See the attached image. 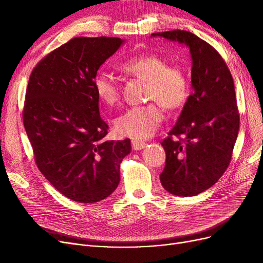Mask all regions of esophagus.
I'll return each instance as SVG.
<instances>
[{
    "label": "esophagus",
    "instance_id": "esophagus-1",
    "mask_svg": "<svg viewBox=\"0 0 263 263\" xmlns=\"http://www.w3.org/2000/svg\"><path fill=\"white\" fill-rule=\"evenodd\" d=\"M146 142L138 140V139H133L132 140V147L134 150H141L146 147Z\"/></svg>",
    "mask_w": 263,
    "mask_h": 263
}]
</instances>
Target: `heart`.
I'll return each instance as SVG.
<instances>
[{"instance_id": "heart-1", "label": "heart", "mask_w": 263, "mask_h": 263, "mask_svg": "<svg viewBox=\"0 0 263 263\" xmlns=\"http://www.w3.org/2000/svg\"><path fill=\"white\" fill-rule=\"evenodd\" d=\"M119 69L147 81V98L157 101L164 108H178L184 104L189 97V82L184 71L176 66H168L160 55L154 53L135 55L124 61ZM93 87L98 98L107 105H114L119 99L118 84L106 72L95 74ZM162 119L160 107L156 103H151L126 109L116 118L115 127L124 136L148 138L156 133Z\"/></svg>"}]
</instances>
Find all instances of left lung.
Returning a JSON list of instances; mask_svg holds the SVG:
<instances>
[{
    "instance_id": "8db88e82",
    "label": "left lung",
    "mask_w": 263,
    "mask_h": 263,
    "mask_svg": "<svg viewBox=\"0 0 263 263\" xmlns=\"http://www.w3.org/2000/svg\"><path fill=\"white\" fill-rule=\"evenodd\" d=\"M190 49L191 85L177 124L161 145L165 165L160 182L177 196H194L210 189L224 174L239 132L233 77L213 47L186 30L154 33ZM183 137L180 141L172 138Z\"/></svg>"
}]
</instances>
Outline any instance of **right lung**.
<instances>
[{
	"instance_id": "obj_1",
	"label": "right lung",
	"mask_w": 263,
	"mask_h": 263,
	"mask_svg": "<svg viewBox=\"0 0 263 263\" xmlns=\"http://www.w3.org/2000/svg\"><path fill=\"white\" fill-rule=\"evenodd\" d=\"M125 43L117 37H76L30 74L23 122L38 169L55 190L79 203L112 194L130 140H106L93 79Z\"/></svg>"
}]
</instances>
